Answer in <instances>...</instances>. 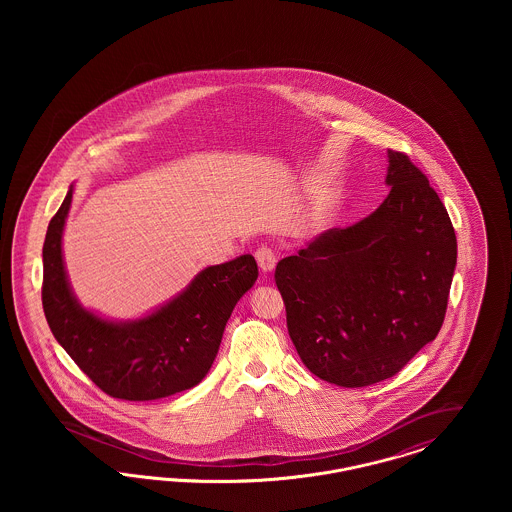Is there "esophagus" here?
I'll use <instances>...</instances> for the list:
<instances>
[{
	"instance_id": "esophagus-1",
	"label": "esophagus",
	"mask_w": 512,
	"mask_h": 512,
	"mask_svg": "<svg viewBox=\"0 0 512 512\" xmlns=\"http://www.w3.org/2000/svg\"><path fill=\"white\" fill-rule=\"evenodd\" d=\"M255 259H257V263H259V268L267 274V272H272V268L276 267V253L267 247V245H263V247H259L257 251H255Z\"/></svg>"
}]
</instances>
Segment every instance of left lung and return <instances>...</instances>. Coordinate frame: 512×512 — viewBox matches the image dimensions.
Instances as JSON below:
<instances>
[{
  "instance_id": "8db88e82",
  "label": "left lung",
  "mask_w": 512,
  "mask_h": 512,
  "mask_svg": "<svg viewBox=\"0 0 512 512\" xmlns=\"http://www.w3.org/2000/svg\"><path fill=\"white\" fill-rule=\"evenodd\" d=\"M386 186L376 211L274 272L303 365L341 388L391 378L436 340L457 267L449 215L407 155L388 151Z\"/></svg>"
}]
</instances>
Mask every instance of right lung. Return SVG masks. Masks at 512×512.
<instances>
[{
  "mask_svg": "<svg viewBox=\"0 0 512 512\" xmlns=\"http://www.w3.org/2000/svg\"><path fill=\"white\" fill-rule=\"evenodd\" d=\"M73 192L71 186L49 222L42 251V305L55 340L111 397L151 401L194 388L213 366L236 303L259 276L253 255L203 268L144 317H101L76 299L65 268L63 230Z\"/></svg>",
  "mask_w": 512,
  "mask_h": 512,
  "instance_id": "1",
  "label": "right lung"
}]
</instances>
